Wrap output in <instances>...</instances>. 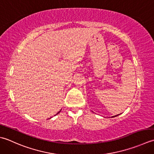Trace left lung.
<instances>
[{
    "label": "left lung",
    "mask_w": 154,
    "mask_h": 154,
    "mask_svg": "<svg viewBox=\"0 0 154 154\" xmlns=\"http://www.w3.org/2000/svg\"><path fill=\"white\" fill-rule=\"evenodd\" d=\"M118 116V115H116V116H112V118H114V117H116V116Z\"/></svg>",
    "instance_id": "obj_1"
}]
</instances>
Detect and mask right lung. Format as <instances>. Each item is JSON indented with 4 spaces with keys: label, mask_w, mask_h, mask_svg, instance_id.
<instances>
[{
    "label": "right lung",
    "mask_w": 154,
    "mask_h": 154,
    "mask_svg": "<svg viewBox=\"0 0 154 154\" xmlns=\"http://www.w3.org/2000/svg\"><path fill=\"white\" fill-rule=\"evenodd\" d=\"M60 112H58V113H57V114H56V115H57V114H58V113H60Z\"/></svg>",
    "instance_id": "obj_1"
}]
</instances>
